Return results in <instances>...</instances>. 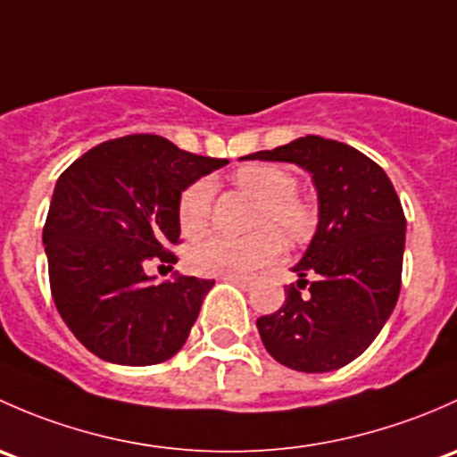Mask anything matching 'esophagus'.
<instances>
[{
    "label": "esophagus",
    "mask_w": 457,
    "mask_h": 457,
    "mask_svg": "<svg viewBox=\"0 0 457 457\" xmlns=\"http://www.w3.org/2000/svg\"><path fill=\"white\" fill-rule=\"evenodd\" d=\"M227 281H233V284L242 286V288H251L253 277H227Z\"/></svg>",
    "instance_id": "esophagus-1"
}]
</instances>
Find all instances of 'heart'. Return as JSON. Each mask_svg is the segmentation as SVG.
Segmentation results:
<instances>
[{
	"label": "heart",
	"mask_w": 457,
	"mask_h": 457,
	"mask_svg": "<svg viewBox=\"0 0 457 457\" xmlns=\"http://www.w3.org/2000/svg\"><path fill=\"white\" fill-rule=\"evenodd\" d=\"M233 182L244 194L260 202L255 228H263L246 239L209 237L189 251L187 266L202 277H246L268 266L281 255V239L275 228L290 242L310 237L317 215L310 202L297 195V178L275 164H248L233 173ZM213 185L202 178L178 197V224L185 237H200L211 224Z\"/></svg>",
	"instance_id": "1"
}]
</instances>
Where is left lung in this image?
Segmentation results:
<instances>
[{
    "label": "left lung",
    "mask_w": 457,
    "mask_h": 457,
    "mask_svg": "<svg viewBox=\"0 0 457 457\" xmlns=\"http://www.w3.org/2000/svg\"><path fill=\"white\" fill-rule=\"evenodd\" d=\"M246 158L299 164L319 191V228L293 268L301 279L286 286L277 312L257 319L263 345L290 370L343 368L378 337L401 293L407 220L396 189L374 160L321 136Z\"/></svg>",
    "instance_id": "1"
}]
</instances>
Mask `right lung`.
<instances>
[{"mask_svg":"<svg viewBox=\"0 0 457 457\" xmlns=\"http://www.w3.org/2000/svg\"><path fill=\"white\" fill-rule=\"evenodd\" d=\"M227 162L131 134L96 145L59 176L44 224L50 290L98 359L143 368L185 345L215 281L173 272L152 284L145 268L178 262V197Z\"/></svg>","mask_w":457,"mask_h":457,"instance_id":"1","label":"right lung"}]
</instances>
